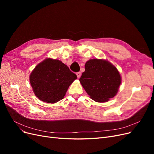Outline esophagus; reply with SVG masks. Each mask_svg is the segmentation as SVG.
Here are the masks:
<instances>
[{"label": "esophagus", "instance_id": "esophagus-1", "mask_svg": "<svg viewBox=\"0 0 154 154\" xmlns=\"http://www.w3.org/2000/svg\"><path fill=\"white\" fill-rule=\"evenodd\" d=\"M76 75H77L78 78H80V76H81V72H76Z\"/></svg>", "mask_w": 154, "mask_h": 154}]
</instances>
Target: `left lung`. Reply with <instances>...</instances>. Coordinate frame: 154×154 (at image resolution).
<instances>
[{"instance_id": "left-lung-1", "label": "left lung", "mask_w": 154, "mask_h": 154, "mask_svg": "<svg viewBox=\"0 0 154 154\" xmlns=\"http://www.w3.org/2000/svg\"><path fill=\"white\" fill-rule=\"evenodd\" d=\"M80 81L91 98L105 102L117 94L121 84L119 72L113 65L103 60H89Z\"/></svg>"}]
</instances>
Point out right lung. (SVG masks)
<instances>
[{
  "mask_svg": "<svg viewBox=\"0 0 154 154\" xmlns=\"http://www.w3.org/2000/svg\"><path fill=\"white\" fill-rule=\"evenodd\" d=\"M77 76L58 60L51 58L37 65L29 76L35 94L41 101L57 103L63 98L69 85Z\"/></svg>",
  "mask_w": 154,
  "mask_h": 154,
  "instance_id": "add662e5",
  "label": "right lung"
}]
</instances>
